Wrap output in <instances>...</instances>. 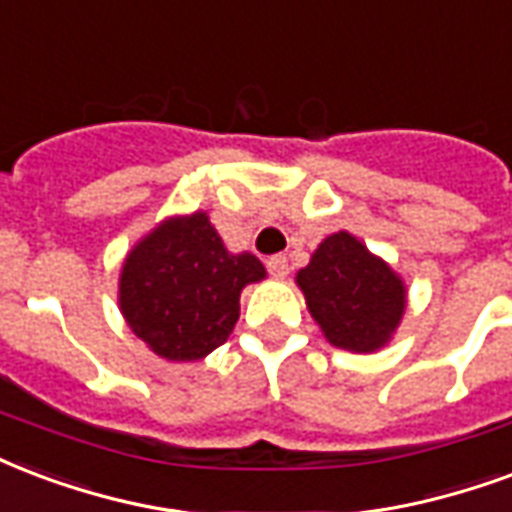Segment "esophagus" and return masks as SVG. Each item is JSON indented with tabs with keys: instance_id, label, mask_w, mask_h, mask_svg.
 <instances>
[{
	"instance_id": "1",
	"label": "esophagus",
	"mask_w": 512,
	"mask_h": 512,
	"mask_svg": "<svg viewBox=\"0 0 512 512\" xmlns=\"http://www.w3.org/2000/svg\"><path fill=\"white\" fill-rule=\"evenodd\" d=\"M268 271H271V276H276V279H285L287 271H290V266H287V257L285 255L271 257V260H268Z\"/></svg>"
}]
</instances>
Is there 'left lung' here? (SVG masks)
Returning a JSON list of instances; mask_svg holds the SVG:
<instances>
[{
  "instance_id": "1",
  "label": "left lung",
  "mask_w": 512,
  "mask_h": 512,
  "mask_svg": "<svg viewBox=\"0 0 512 512\" xmlns=\"http://www.w3.org/2000/svg\"><path fill=\"white\" fill-rule=\"evenodd\" d=\"M295 285L325 339L358 355L388 347L407 312L401 274L347 230L320 241Z\"/></svg>"
}]
</instances>
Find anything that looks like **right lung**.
<instances>
[{"instance_id": "right-lung-1", "label": "right lung", "mask_w": 512, "mask_h": 512, "mask_svg": "<svg viewBox=\"0 0 512 512\" xmlns=\"http://www.w3.org/2000/svg\"><path fill=\"white\" fill-rule=\"evenodd\" d=\"M266 279L252 252L233 255L206 211L173 214L135 241L119 271V312L154 355L206 358L227 342L241 290Z\"/></svg>"}]
</instances>
